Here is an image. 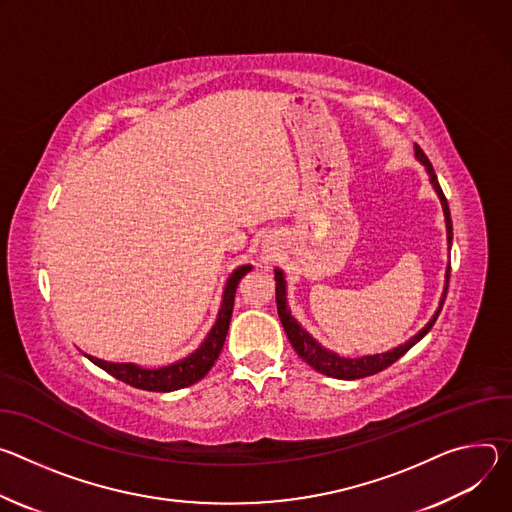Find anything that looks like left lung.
Wrapping results in <instances>:
<instances>
[{"label":"left lung","mask_w":512,"mask_h":512,"mask_svg":"<svg viewBox=\"0 0 512 512\" xmlns=\"http://www.w3.org/2000/svg\"><path fill=\"white\" fill-rule=\"evenodd\" d=\"M415 156L419 158V162L427 168V175H429V181L435 189V193L439 195V201H441V207H443V215H445V227H447V244L451 246V238H453V227H451V215H449V205H447V199L439 187V181H437V175L435 170L429 162V158L425 156V152L415 146ZM449 272L451 268L447 266L445 270V287H443V295H441V301H439V307L435 311V315L431 317V321L417 333L413 335L407 344L394 348L390 352H384V354H374V356H362V358H342L337 356L335 352H329L325 350L319 342H315V339L299 325V321L291 315V309H289V303H287V280H285V272L282 270H274V280H276V307H278V317H280V323L282 327H285L287 331V337L291 346L295 348V352L299 354L301 360H305L313 370L325 374V376H331V378H339V380H356V378H366V376H372V374H378L382 372L384 368H388L390 364H394L396 360H399L401 356H405L417 342H421V339L427 335V331L433 327V323L437 321L439 313H441V307L445 303V295H447V287H449Z\"/></svg>","instance_id":"obj_1"}]
</instances>
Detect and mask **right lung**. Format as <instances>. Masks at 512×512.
I'll list each match as a JSON object with an SVG mask.
<instances>
[{
  "label": "right lung",
  "mask_w": 512,
  "mask_h": 512,
  "mask_svg": "<svg viewBox=\"0 0 512 512\" xmlns=\"http://www.w3.org/2000/svg\"><path fill=\"white\" fill-rule=\"evenodd\" d=\"M250 270H252V266L244 264V266L236 268L230 274V278H227L217 319H215L211 331L207 333V337L203 339V344L187 358H183L175 364L162 366V368H142L138 364H126V362H122V364L120 362H105V360H99L89 354H85V358H89L95 366H99L113 378H118L134 388H142V390H150V392H170V390H179V388L199 382L211 370V366L215 364V360L221 354L225 335H227V329H230V321H232L236 289L240 285V280Z\"/></svg>",
  "instance_id": "1"
}]
</instances>
